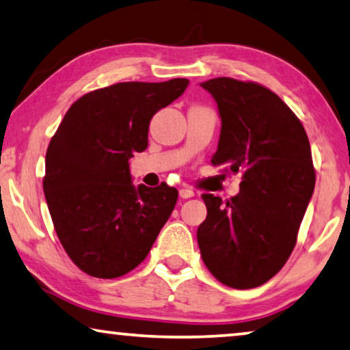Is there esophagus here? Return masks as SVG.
Instances as JSON below:
<instances>
[{
  "label": "esophagus",
  "mask_w": 350,
  "mask_h": 350,
  "mask_svg": "<svg viewBox=\"0 0 350 350\" xmlns=\"http://www.w3.org/2000/svg\"><path fill=\"white\" fill-rule=\"evenodd\" d=\"M179 196L184 198V200H189V198L195 196V191H193L191 189H180L179 190Z\"/></svg>",
  "instance_id": "1"
}]
</instances>
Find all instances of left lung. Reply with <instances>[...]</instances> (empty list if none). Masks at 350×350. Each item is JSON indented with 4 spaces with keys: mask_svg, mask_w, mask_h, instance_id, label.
Returning <instances> with one entry per match:
<instances>
[{
    "mask_svg": "<svg viewBox=\"0 0 350 350\" xmlns=\"http://www.w3.org/2000/svg\"><path fill=\"white\" fill-rule=\"evenodd\" d=\"M201 86L221 118L212 165L242 173L241 191L229 201L202 195L201 258L229 288H258L280 272L295 247L316 182L310 142L299 118L269 88L228 77Z\"/></svg>",
    "mask_w": 350,
    "mask_h": 350,
    "instance_id": "8db88e82",
    "label": "left lung"
}]
</instances>
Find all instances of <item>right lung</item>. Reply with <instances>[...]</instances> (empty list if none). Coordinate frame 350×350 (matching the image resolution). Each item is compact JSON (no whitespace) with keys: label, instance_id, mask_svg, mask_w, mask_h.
I'll use <instances>...</instances> for the list:
<instances>
[{"label":"right lung","instance_id":"right-lung-1","mask_svg":"<svg viewBox=\"0 0 350 350\" xmlns=\"http://www.w3.org/2000/svg\"><path fill=\"white\" fill-rule=\"evenodd\" d=\"M189 86L125 81L69 108L45 155L44 193L69 258L96 278H118L148 256L177 201V190L135 187L129 159L148 148L150 119Z\"/></svg>","mask_w":350,"mask_h":350}]
</instances>
